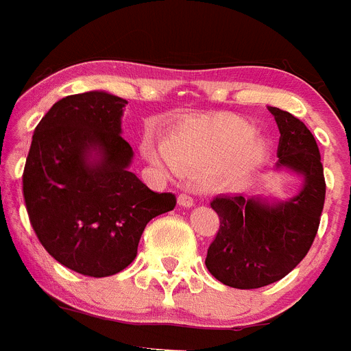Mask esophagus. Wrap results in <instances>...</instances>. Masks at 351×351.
Here are the masks:
<instances>
[{"instance_id":"1","label":"esophagus","mask_w":351,"mask_h":351,"mask_svg":"<svg viewBox=\"0 0 351 351\" xmlns=\"http://www.w3.org/2000/svg\"><path fill=\"white\" fill-rule=\"evenodd\" d=\"M179 204L182 207H191L195 204V198L190 193H181L179 195Z\"/></svg>"}]
</instances>
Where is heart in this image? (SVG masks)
<instances>
[{"instance_id":"1","label":"heart","mask_w":351,"mask_h":351,"mask_svg":"<svg viewBox=\"0 0 351 351\" xmlns=\"http://www.w3.org/2000/svg\"><path fill=\"white\" fill-rule=\"evenodd\" d=\"M253 137V126L235 116H210L182 126L165 145L147 144L145 154L170 172L221 167L226 181L239 182L258 165L265 145Z\"/></svg>"}]
</instances>
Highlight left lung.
Returning a JSON list of instances; mask_svg holds the SVG:
<instances>
[{
	"instance_id": "obj_1",
	"label": "left lung",
	"mask_w": 351,
	"mask_h": 351,
	"mask_svg": "<svg viewBox=\"0 0 351 351\" xmlns=\"http://www.w3.org/2000/svg\"><path fill=\"white\" fill-rule=\"evenodd\" d=\"M269 110L281 133L278 167L302 173L304 188L278 206L241 195H219L210 202L219 228L207 250V271L241 290L276 283L299 265L315 241L325 202L324 165L313 133L290 112Z\"/></svg>"
}]
</instances>
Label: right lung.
Instances as JSON below:
<instances>
[{
  "instance_id": "1",
  "label": "right lung",
  "mask_w": 351,
  "mask_h": 351,
  "mask_svg": "<svg viewBox=\"0 0 351 351\" xmlns=\"http://www.w3.org/2000/svg\"><path fill=\"white\" fill-rule=\"evenodd\" d=\"M125 105L104 91L56 101L35 128L23 172L27 216L42 246L61 265L91 278L128 267L145 225L178 204L176 195L149 190L128 170ZM93 150L101 158L91 164Z\"/></svg>"
}]
</instances>
